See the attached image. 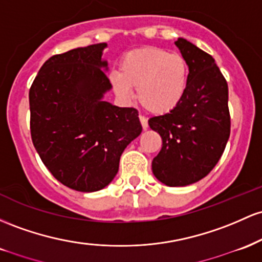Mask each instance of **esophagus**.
Instances as JSON below:
<instances>
[{
  "label": "esophagus",
  "instance_id": "obj_1",
  "mask_svg": "<svg viewBox=\"0 0 262 262\" xmlns=\"http://www.w3.org/2000/svg\"><path fill=\"white\" fill-rule=\"evenodd\" d=\"M140 121H141V125H142L143 130H146V128L148 127V121H147L146 117L142 116V115H140Z\"/></svg>",
  "mask_w": 262,
  "mask_h": 262
}]
</instances>
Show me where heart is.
<instances>
[{"label": "heart", "mask_w": 262, "mask_h": 262, "mask_svg": "<svg viewBox=\"0 0 262 262\" xmlns=\"http://www.w3.org/2000/svg\"><path fill=\"white\" fill-rule=\"evenodd\" d=\"M189 81V66L183 54L157 47H143L126 53L119 74L111 76L117 95L128 98L131 88L149 113L164 115L181 104Z\"/></svg>", "instance_id": "b5f03b06"}]
</instances>
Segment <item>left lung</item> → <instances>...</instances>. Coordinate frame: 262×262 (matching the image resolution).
<instances>
[{"mask_svg":"<svg viewBox=\"0 0 262 262\" xmlns=\"http://www.w3.org/2000/svg\"><path fill=\"white\" fill-rule=\"evenodd\" d=\"M189 66L187 93L174 110L148 120L162 139L152 172L169 187L204 178L215 167L230 136L228 83L210 54L184 38L176 40Z\"/></svg>","mask_w":262,"mask_h":262,"instance_id":"8db88e82","label":"left lung"}]
</instances>
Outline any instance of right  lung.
Listing matches in <instances>:
<instances>
[{"mask_svg": "<svg viewBox=\"0 0 262 262\" xmlns=\"http://www.w3.org/2000/svg\"><path fill=\"white\" fill-rule=\"evenodd\" d=\"M106 43L55 54L29 89L31 136L55 179L79 192L105 188L120 157L142 131L139 111L104 101L111 89L101 59Z\"/></svg>", "mask_w": 262, "mask_h": 262, "instance_id": "right-lung-1", "label": "right lung"}]
</instances>
